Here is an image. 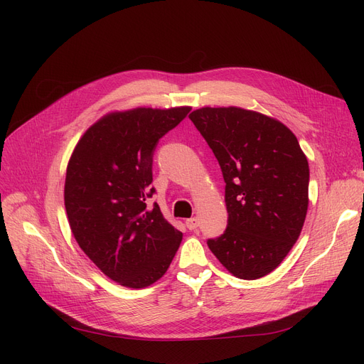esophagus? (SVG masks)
<instances>
[{"label": "esophagus", "mask_w": 364, "mask_h": 364, "mask_svg": "<svg viewBox=\"0 0 364 364\" xmlns=\"http://www.w3.org/2000/svg\"><path fill=\"white\" fill-rule=\"evenodd\" d=\"M186 225H187L188 230H196L198 225H199V220L196 217L188 218V220H186Z\"/></svg>", "instance_id": "1"}]
</instances>
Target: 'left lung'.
<instances>
[{
    "mask_svg": "<svg viewBox=\"0 0 364 364\" xmlns=\"http://www.w3.org/2000/svg\"><path fill=\"white\" fill-rule=\"evenodd\" d=\"M188 118L225 181L228 224L209 250L233 276L264 277L289 254L307 217V156L288 127L255 110L200 107Z\"/></svg>",
    "mask_w": 364,
    "mask_h": 364,
    "instance_id": "1",
    "label": "left lung"
}]
</instances>
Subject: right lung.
I'll list each match as a JSON object with an SVG mask.
<instances>
[{"instance_id": "add662e5", "label": "right lung", "mask_w": 364, "mask_h": 364, "mask_svg": "<svg viewBox=\"0 0 364 364\" xmlns=\"http://www.w3.org/2000/svg\"><path fill=\"white\" fill-rule=\"evenodd\" d=\"M190 106L136 107L106 113L76 143L65 180L72 235L103 274L125 288L159 280L177 254L183 233L159 206L147 208L153 150Z\"/></svg>"}]
</instances>
